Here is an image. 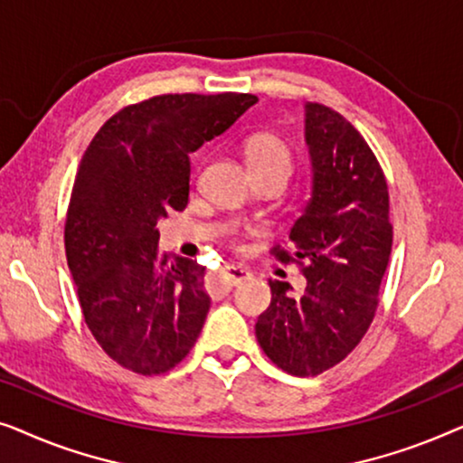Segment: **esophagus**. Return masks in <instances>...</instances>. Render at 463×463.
<instances>
[{
    "mask_svg": "<svg viewBox=\"0 0 463 463\" xmlns=\"http://www.w3.org/2000/svg\"><path fill=\"white\" fill-rule=\"evenodd\" d=\"M221 278H223L225 284H230V287H238V284L250 280V271L242 268V265H225V268L221 269Z\"/></svg>",
    "mask_w": 463,
    "mask_h": 463,
    "instance_id": "esophagus-1",
    "label": "esophagus"
}]
</instances>
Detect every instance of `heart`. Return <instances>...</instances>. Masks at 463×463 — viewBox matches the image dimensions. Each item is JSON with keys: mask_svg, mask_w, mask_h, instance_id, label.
<instances>
[{"mask_svg": "<svg viewBox=\"0 0 463 463\" xmlns=\"http://www.w3.org/2000/svg\"><path fill=\"white\" fill-rule=\"evenodd\" d=\"M244 157L250 173L280 170V173L288 175L290 164H293L288 145L280 137L271 135V132H257V135L246 138Z\"/></svg>", "mask_w": 463, "mask_h": 463, "instance_id": "obj_1", "label": "heart"}]
</instances>
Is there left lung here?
<instances>
[{"mask_svg":"<svg viewBox=\"0 0 463 463\" xmlns=\"http://www.w3.org/2000/svg\"><path fill=\"white\" fill-rule=\"evenodd\" d=\"M312 198L290 227V250L271 255L297 263L301 295L271 282V303L255 333L278 369L314 377L339 364L369 331L392 252L388 183L363 135L331 107L306 105Z\"/></svg>","mask_w":463,"mask_h":463,"instance_id":"1","label":"left lung"}]
</instances>
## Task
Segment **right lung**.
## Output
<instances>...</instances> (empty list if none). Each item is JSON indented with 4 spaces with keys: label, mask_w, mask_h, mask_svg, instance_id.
Returning <instances> with one entry per match:
<instances>
[{
    "label": "right lung",
    "mask_w": 463,
    "mask_h": 463,
    "mask_svg": "<svg viewBox=\"0 0 463 463\" xmlns=\"http://www.w3.org/2000/svg\"><path fill=\"white\" fill-rule=\"evenodd\" d=\"M255 94H160L100 126L75 175L65 252L81 314L109 358L138 375L181 363L204 326V268L157 250V221L189 198V154Z\"/></svg>",
    "instance_id": "add662e5"
}]
</instances>
